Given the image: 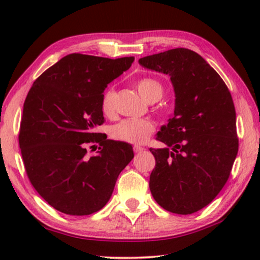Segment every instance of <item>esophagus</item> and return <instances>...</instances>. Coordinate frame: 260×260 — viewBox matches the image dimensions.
<instances>
[{
    "mask_svg": "<svg viewBox=\"0 0 260 260\" xmlns=\"http://www.w3.org/2000/svg\"><path fill=\"white\" fill-rule=\"evenodd\" d=\"M143 150H145V149L143 147H141V145H135L134 147V151L136 152V154L137 152H142Z\"/></svg>",
    "mask_w": 260,
    "mask_h": 260,
    "instance_id": "1",
    "label": "esophagus"
}]
</instances>
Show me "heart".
<instances>
[{
	"instance_id": "1",
	"label": "heart",
	"mask_w": 260,
	"mask_h": 260,
	"mask_svg": "<svg viewBox=\"0 0 260 260\" xmlns=\"http://www.w3.org/2000/svg\"><path fill=\"white\" fill-rule=\"evenodd\" d=\"M136 88L142 98L149 103H154L162 97L163 87L157 80L145 78L136 84ZM116 92L112 87L108 88L102 97V111L106 116L115 113ZM155 131V123L149 118L123 119L112 126L111 136L117 141L126 143L141 144L148 140Z\"/></svg>"
}]
</instances>
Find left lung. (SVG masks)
Here are the masks:
<instances>
[{"label": "left lung", "instance_id": "left-lung-1", "mask_svg": "<svg viewBox=\"0 0 260 260\" xmlns=\"http://www.w3.org/2000/svg\"><path fill=\"white\" fill-rule=\"evenodd\" d=\"M168 74L175 110L150 149L156 159L149 187L155 201L175 214H191L214 200L229 180L239 141L236 109L221 77L190 49L175 48L138 60Z\"/></svg>", "mask_w": 260, "mask_h": 260}]
</instances>
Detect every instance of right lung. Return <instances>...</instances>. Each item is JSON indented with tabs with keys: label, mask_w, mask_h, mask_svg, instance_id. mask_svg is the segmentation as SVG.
<instances>
[{
	"label": "right lung",
	"mask_w": 260,
	"mask_h": 260,
	"mask_svg": "<svg viewBox=\"0 0 260 260\" xmlns=\"http://www.w3.org/2000/svg\"><path fill=\"white\" fill-rule=\"evenodd\" d=\"M134 60L73 53L46 70L28 92L19 134L21 155L30 183L56 211L98 212L134 158L130 144L94 133L104 123L103 92ZM92 143L100 148L90 156L86 148Z\"/></svg>",
	"instance_id": "1"
}]
</instances>
